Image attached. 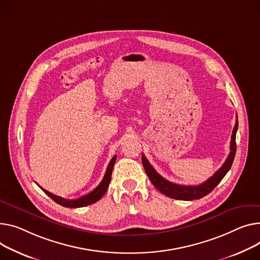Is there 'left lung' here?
<instances>
[{
    "label": "left lung",
    "instance_id": "8db88e82",
    "mask_svg": "<svg viewBox=\"0 0 260 260\" xmlns=\"http://www.w3.org/2000/svg\"><path fill=\"white\" fill-rule=\"evenodd\" d=\"M238 128V121L236 119V123L232 132L231 136V142H230V153L228 158L222 164V166L215 172V174L207 180L206 182L202 183L201 185L197 186H185L171 183L161 177L155 169L149 164L148 160L145 158V155L142 154V164L145 169V172L149 180L151 181L152 185L157 188L160 192L169 197L171 199L181 200V201H192L199 200L204 198L205 196L209 194L212 190L219 184V182L223 179V177L227 175V172L230 170L232 163L234 161L235 152H236V132Z\"/></svg>",
    "mask_w": 260,
    "mask_h": 260
}]
</instances>
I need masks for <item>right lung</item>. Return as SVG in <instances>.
Here are the masks:
<instances>
[{
	"label": "right lung",
	"instance_id": "add662e5",
	"mask_svg": "<svg viewBox=\"0 0 260 260\" xmlns=\"http://www.w3.org/2000/svg\"><path fill=\"white\" fill-rule=\"evenodd\" d=\"M116 159H117V155H114V157L112 158V160L109 163V166L107 168L105 177H103V179L100 182V184L93 190V191H91L90 193L85 194V196H82V197H80V198H78L76 200H66L63 198L57 197V196H55L53 193L47 191V190L42 188L40 185L39 186L42 188L43 191L49 198H51L55 203H57V204H59V205H61L63 207H69V208H80V207H84V206L94 204L97 201H99L103 197V194L107 192V190H108L109 185H110V182H111L113 167H114V164L116 162Z\"/></svg>",
	"mask_w": 260,
	"mask_h": 260
}]
</instances>
